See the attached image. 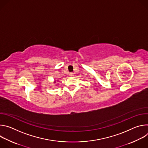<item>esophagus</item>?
I'll list each match as a JSON object with an SVG mask.
<instances>
[{"label":"esophagus","mask_w":148,"mask_h":148,"mask_svg":"<svg viewBox=\"0 0 148 148\" xmlns=\"http://www.w3.org/2000/svg\"><path fill=\"white\" fill-rule=\"evenodd\" d=\"M69 75H70V76H73V75H74V74H73V73H71L69 74Z\"/></svg>","instance_id":"34e87169"}]
</instances>
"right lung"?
<instances>
[{
    "mask_svg": "<svg viewBox=\"0 0 148 148\" xmlns=\"http://www.w3.org/2000/svg\"><path fill=\"white\" fill-rule=\"evenodd\" d=\"M57 81H58V79H57V80H54V83H56V82Z\"/></svg>",
    "mask_w": 148,
    "mask_h": 148,
    "instance_id": "add662e5",
    "label": "right lung"
}]
</instances>
